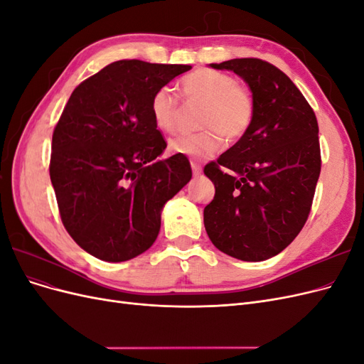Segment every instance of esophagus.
<instances>
[{"label": "esophagus", "mask_w": 364, "mask_h": 364, "mask_svg": "<svg viewBox=\"0 0 364 364\" xmlns=\"http://www.w3.org/2000/svg\"><path fill=\"white\" fill-rule=\"evenodd\" d=\"M191 168H193L194 176H199L202 173V165L197 161H191Z\"/></svg>", "instance_id": "obj_1"}]
</instances>
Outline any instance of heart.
Instances as JSON below:
<instances>
[{"label": "heart", "mask_w": 364, "mask_h": 364, "mask_svg": "<svg viewBox=\"0 0 364 364\" xmlns=\"http://www.w3.org/2000/svg\"><path fill=\"white\" fill-rule=\"evenodd\" d=\"M183 98L188 103L203 105L197 134L179 135L170 141V150L181 155L203 159L222 149L225 136L229 142L243 138L255 115V102L247 87L234 75L217 70L199 68L181 82ZM150 115L156 129L171 134L178 129L179 98L167 86L155 91L150 98Z\"/></svg>", "instance_id": "obj_1"}]
</instances>
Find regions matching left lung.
Wrapping results in <instances>:
<instances>
[{"label": "left lung", "instance_id": "left-lung-1", "mask_svg": "<svg viewBox=\"0 0 364 364\" xmlns=\"http://www.w3.org/2000/svg\"><path fill=\"white\" fill-rule=\"evenodd\" d=\"M211 67L243 77L255 115L243 138L205 165L215 186L203 211L205 229L226 255L264 261L287 247L310 215L322 167L317 118L290 77L266 60Z\"/></svg>", "mask_w": 364, "mask_h": 364}]
</instances>
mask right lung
<instances>
[{
  "instance_id": "right-lung-1",
  "label": "right lung",
  "mask_w": 364,
  "mask_h": 364,
  "mask_svg": "<svg viewBox=\"0 0 364 364\" xmlns=\"http://www.w3.org/2000/svg\"><path fill=\"white\" fill-rule=\"evenodd\" d=\"M190 65L117 60L73 91L53 132L50 179L62 223L92 257L119 262L159 234L165 202L191 179L190 161L167 147L150 98Z\"/></svg>"
}]
</instances>
